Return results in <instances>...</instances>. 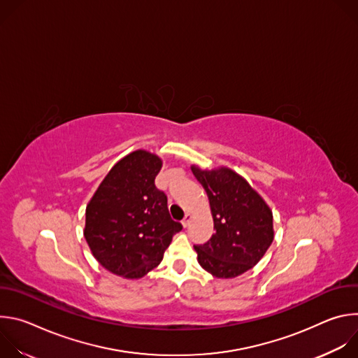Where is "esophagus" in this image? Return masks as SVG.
I'll list each match as a JSON object with an SVG mask.
<instances>
[{
  "instance_id": "esophagus-1",
  "label": "esophagus",
  "mask_w": 358,
  "mask_h": 358,
  "mask_svg": "<svg viewBox=\"0 0 358 358\" xmlns=\"http://www.w3.org/2000/svg\"><path fill=\"white\" fill-rule=\"evenodd\" d=\"M191 218H192V215H191L189 213H187L185 217H184V220H182V225H184V227H188L189 222H191Z\"/></svg>"
}]
</instances>
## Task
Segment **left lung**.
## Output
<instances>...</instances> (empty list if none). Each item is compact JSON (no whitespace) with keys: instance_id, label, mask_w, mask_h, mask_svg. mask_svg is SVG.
I'll return each instance as SVG.
<instances>
[{"instance_id":"8db88e82","label":"left lung","mask_w":358,"mask_h":358,"mask_svg":"<svg viewBox=\"0 0 358 358\" xmlns=\"http://www.w3.org/2000/svg\"><path fill=\"white\" fill-rule=\"evenodd\" d=\"M195 178L207 191L215 234L194 245L199 265L215 278H235L257 265L273 241V217L265 201L228 169L201 171Z\"/></svg>"}]
</instances>
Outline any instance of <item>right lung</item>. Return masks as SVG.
I'll list each match as a JSON object with an SVG mask.
<instances>
[{
  "mask_svg": "<svg viewBox=\"0 0 358 358\" xmlns=\"http://www.w3.org/2000/svg\"><path fill=\"white\" fill-rule=\"evenodd\" d=\"M160 170L157 156L133 151L113 166L86 208V242L115 275L137 279L155 269L182 229L170 217L167 195L156 187Z\"/></svg>",
  "mask_w": 358,
  "mask_h": 358,
  "instance_id": "right-lung-1",
  "label": "right lung"
}]
</instances>
